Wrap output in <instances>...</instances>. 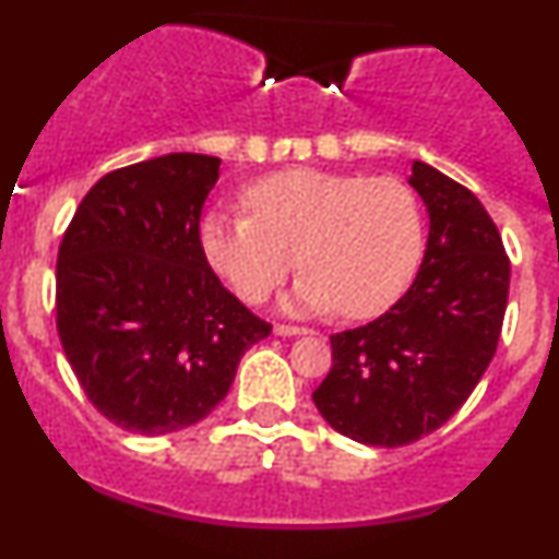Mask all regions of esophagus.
Returning a JSON list of instances; mask_svg holds the SVG:
<instances>
[{"mask_svg":"<svg viewBox=\"0 0 559 559\" xmlns=\"http://www.w3.org/2000/svg\"><path fill=\"white\" fill-rule=\"evenodd\" d=\"M311 330L306 326H295V324H275V335L281 337H292V335H308Z\"/></svg>","mask_w":559,"mask_h":559,"instance_id":"34e87169","label":"esophagus"}]
</instances>
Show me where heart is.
Listing matches in <instances>:
<instances>
[{"label": "heart", "instance_id": "1", "mask_svg": "<svg viewBox=\"0 0 559 559\" xmlns=\"http://www.w3.org/2000/svg\"><path fill=\"white\" fill-rule=\"evenodd\" d=\"M243 205L248 216L207 213L200 240L211 267L251 306L300 264L295 306L370 319L403 295L421 262L425 216L400 178L295 167L248 183Z\"/></svg>", "mask_w": 559, "mask_h": 559}]
</instances>
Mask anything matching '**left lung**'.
<instances>
[{
    "label": "left lung",
    "instance_id": "obj_1",
    "mask_svg": "<svg viewBox=\"0 0 559 559\" xmlns=\"http://www.w3.org/2000/svg\"><path fill=\"white\" fill-rule=\"evenodd\" d=\"M408 183L430 213L419 273L384 316L330 337L313 392L332 430L365 447H408L447 425L492 362L509 302L511 262L476 194L425 162Z\"/></svg>",
    "mask_w": 559,
    "mask_h": 559
}]
</instances>
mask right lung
Returning a JSON list of instances; mask_svg holds the SVG:
<instances>
[{
    "instance_id": "add662e5",
    "label": "right lung",
    "mask_w": 559,
    "mask_h": 559,
    "mask_svg": "<svg viewBox=\"0 0 559 559\" xmlns=\"http://www.w3.org/2000/svg\"><path fill=\"white\" fill-rule=\"evenodd\" d=\"M222 159L167 154L88 189L56 259V330L94 408L127 432L205 419L240 357L270 335L218 281L200 240Z\"/></svg>"
}]
</instances>
